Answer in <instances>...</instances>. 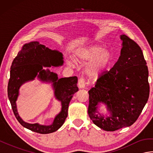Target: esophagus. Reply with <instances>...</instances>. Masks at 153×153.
<instances>
[{
    "label": "esophagus",
    "instance_id": "obj_1",
    "mask_svg": "<svg viewBox=\"0 0 153 153\" xmlns=\"http://www.w3.org/2000/svg\"><path fill=\"white\" fill-rule=\"evenodd\" d=\"M78 87L79 89H84L85 87V82L83 78H80L78 81Z\"/></svg>",
    "mask_w": 153,
    "mask_h": 153
}]
</instances>
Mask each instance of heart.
Here are the masks:
<instances>
[{
	"mask_svg": "<svg viewBox=\"0 0 153 153\" xmlns=\"http://www.w3.org/2000/svg\"><path fill=\"white\" fill-rule=\"evenodd\" d=\"M112 58L111 51L97 45L79 48L75 54V60L77 62L83 64L89 61L86 65L85 71L90 77L94 78L105 72L111 64ZM68 63L71 66L76 65V62L71 58L68 60Z\"/></svg>",
	"mask_w": 153,
	"mask_h": 153,
	"instance_id": "obj_1",
	"label": "heart"
}]
</instances>
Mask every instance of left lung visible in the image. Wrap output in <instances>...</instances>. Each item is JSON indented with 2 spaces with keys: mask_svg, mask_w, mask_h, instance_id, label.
Wrapping results in <instances>:
<instances>
[{
  "mask_svg": "<svg viewBox=\"0 0 153 153\" xmlns=\"http://www.w3.org/2000/svg\"><path fill=\"white\" fill-rule=\"evenodd\" d=\"M120 56L108 71L97 79L89 91L88 114L100 129L108 131L131 126L140 115L149 96V70L140 47L126 35ZM107 106L108 115L98 110Z\"/></svg>",
  "mask_w": 153,
  "mask_h": 153,
  "instance_id": "left-lung-1",
  "label": "left lung"
}]
</instances>
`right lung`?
<instances>
[{
  "mask_svg": "<svg viewBox=\"0 0 153 153\" xmlns=\"http://www.w3.org/2000/svg\"><path fill=\"white\" fill-rule=\"evenodd\" d=\"M63 54L57 50H51L38 41L25 44L12 62L10 77L8 85V96L12 108L19 123L30 130L41 134H51L58 130L64 124L68 116V109L74 94L78 91L76 76L58 79L56 73L43 67H58L64 64ZM36 76L41 81L52 82L56 99L61 102V111L55 117L49 126L29 124L19 116L16 100L20 87L25 82L34 80Z\"/></svg>",
  "mask_w": 153,
  "mask_h": 153,
  "instance_id": "1",
  "label": "right lung"
}]
</instances>
